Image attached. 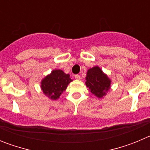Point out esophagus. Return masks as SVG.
Masks as SVG:
<instances>
[{
    "mask_svg": "<svg viewBox=\"0 0 150 150\" xmlns=\"http://www.w3.org/2000/svg\"><path fill=\"white\" fill-rule=\"evenodd\" d=\"M74 77H75V79H80V76H79V75H75V76H74Z\"/></svg>",
    "mask_w": 150,
    "mask_h": 150,
    "instance_id": "1",
    "label": "esophagus"
}]
</instances>
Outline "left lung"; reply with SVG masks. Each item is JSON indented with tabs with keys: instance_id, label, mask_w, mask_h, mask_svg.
Returning a JSON list of instances; mask_svg holds the SVG:
<instances>
[{
	"instance_id": "1",
	"label": "left lung",
	"mask_w": 150,
	"mask_h": 150,
	"mask_svg": "<svg viewBox=\"0 0 150 150\" xmlns=\"http://www.w3.org/2000/svg\"><path fill=\"white\" fill-rule=\"evenodd\" d=\"M86 80L85 83L90 92L99 99L103 98L111 88L112 80L98 66L88 69Z\"/></svg>"
}]
</instances>
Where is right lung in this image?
<instances>
[{
  "instance_id": "add662e5",
  "label": "right lung",
  "mask_w": 150,
  "mask_h": 150,
  "mask_svg": "<svg viewBox=\"0 0 150 150\" xmlns=\"http://www.w3.org/2000/svg\"><path fill=\"white\" fill-rule=\"evenodd\" d=\"M72 81L68 74H65L60 69H55L42 79L40 88L48 98L56 100Z\"/></svg>"
}]
</instances>
